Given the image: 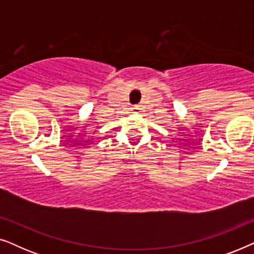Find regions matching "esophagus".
I'll list each match as a JSON object with an SVG mask.
<instances>
[{
  "instance_id": "esophagus-1",
  "label": "esophagus",
  "mask_w": 254,
  "mask_h": 254,
  "mask_svg": "<svg viewBox=\"0 0 254 254\" xmlns=\"http://www.w3.org/2000/svg\"><path fill=\"white\" fill-rule=\"evenodd\" d=\"M140 110H141L140 105H133V107H131V111H133L134 113H138L140 112Z\"/></svg>"
}]
</instances>
